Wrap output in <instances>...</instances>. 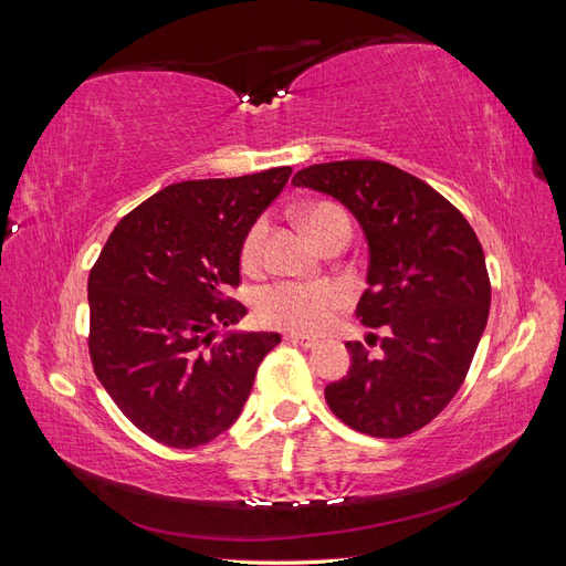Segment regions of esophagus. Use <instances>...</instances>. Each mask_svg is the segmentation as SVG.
<instances>
[{"mask_svg": "<svg viewBox=\"0 0 566 566\" xmlns=\"http://www.w3.org/2000/svg\"><path fill=\"white\" fill-rule=\"evenodd\" d=\"M285 342H287V345H297V347H304V349H314V347L318 345V339L304 337V335H295V333L285 335Z\"/></svg>", "mask_w": 566, "mask_h": 566, "instance_id": "esophagus-1", "label": "esophagus"}]
</instances>
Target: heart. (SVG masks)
Segmentation results:
<instances>
[{"label": "heart", "instance_id": "heart-1", "mask_svg": "<svg viewBox=\"0 0 566 566\" xmlns=\"http://www.w3.org/2000/svg\"><path fill=\"white\" fill-rule=\"evenodd\" d=\"M339 212L333 205H314L304 212L314 238L323 221L331 214ZM269 233V221L256 219L245 235L243 243V264L254 269L262 262L264 241ZM345 304V293L335 285H316V283H276L264 287L256 295L254 310L256 318L271 328L295 331V333H318L328 325L339 306Z\"/></svg>", "mask_w": 566, "mask_h": 566}]
</instances>
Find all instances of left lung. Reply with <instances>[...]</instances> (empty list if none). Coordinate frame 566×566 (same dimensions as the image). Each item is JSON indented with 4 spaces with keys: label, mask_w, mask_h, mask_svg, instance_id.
<instances>
[{
    "label": "left lung",
    "mask_w": 566,
    "mask_h": 566,
    "mask_svg": "<svg viewBox=\"0 0 566 566\" xmlns=\"http://www.w3.org/2000/svg\"><path fill=\"white\" fill-rule=\"evenodd\" d=\"M293 184L335 198L358 221L368 290L356 316L387 333L378 358L349 342L352 366L325 387V401L370 437L420 430L455 397L484 335L491 283L482 245L447 198L389 163L312 165Z\"/></svg>",
    "instance_id": "8db88e82"
}]
</instances>
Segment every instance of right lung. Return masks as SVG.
I'll return each mask as SVG.
<instances>
[{"instance_id": "obj_1", "label": "right lung", "mask_w": 566, "mask_h": 566, "mask_svg": "<svg viewBox=\"0 0 566 566\" xmlns=\"http://www.w3.org/2000/svg\"><path fill=\"white\" fill-rule=\"evenodd\" d=\"M293 169L165 186L119 219L90 273V354L117 408L165 447L208 443L241 416L279 333L219 328L248 310L245 235Z\"/></svg>"}]
</instances>
